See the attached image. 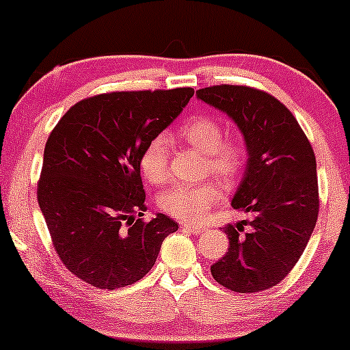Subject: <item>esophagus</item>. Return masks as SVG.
<instances>
[{"label": "esophagus", "mask_w": 350, "mask_h": 350, "mask_svg": "<svg viewBox=\"0 0 350 350\" xmlns=\"http://www.w3.org/2000/svg\"><path fill=\"white\" fill-rule=\"evenodd\" d=\"M183 228H184V230H187L189 234H192V235L204 234V228L202 227H196V226H192V224H183Z\"/></svg>", "instance_id": "1"}]
</instances>
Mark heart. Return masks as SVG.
I'll list each match as a JSON object with an SVG mask.
<instances>
[{"instance_id": "obj_1", "label": "heart", "mask_w": 350, "mask_h": 350, "mask_svg": "<svg viewBox=\"0 0 350 350\" xmlns=\"http://www.w3.org/2000/svg\"><path fill=\"white\" fill-rule=\"evenodd\" d=\"M189 144L207 156L208 167L220 178L230 179L243 164V148L239 142H222L224 130L219 120L212 116H198L179 130ZM143 174L152 184L167 179V142L163 135L154 136L143 148L139 156ZM222 198L215 183L183 184L161 196L163 211L179 220L199 222Z\"/></svg>"}]
</instances>
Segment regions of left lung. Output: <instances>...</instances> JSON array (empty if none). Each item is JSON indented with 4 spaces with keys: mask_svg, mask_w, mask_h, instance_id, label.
Here are the masks:
<instances>
[{
    "mask_svg": "<svg viewBox=\"0 0 350 350\" xmlns=\"http://www.w3.org/2000/svg\"><path fill=\"white\" fill-rule=\"evenodd\" d=\"M196 95L237 124L247 150L232 207L252 215L250 230L242 234L245 222L226 227L230 248L211 273L232 291L268 290L291 271L314 230V151L291 111L262 90L217 85Z\"/></svg>",
    "mask_w": 350,
    "mask_h": 350,
    "instance_id": "left-lung-1",
    "label": "left lung"
}]
</instances>
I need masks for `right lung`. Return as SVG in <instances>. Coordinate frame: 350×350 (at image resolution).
I'll list each match as a JSON object with an SVG mask.
<instances>
[{"label": "right lung", "mask_w": 350, "mask_h": 350, "mask_svg": "<svg viewBox=\"0 0 350 350\" xmlns=\"http://www.w3.org/2000/svg\"><path fill=\"white\" fill-rule=\"evenodd\" d=\"M189 87L113 92L75 103L44 150L38 200L64 265L100 290L133 284L151 270L178 222H144L139 156L178 118Z\"/></svg>", "instance_id": "add662e5"}]
</instances>
